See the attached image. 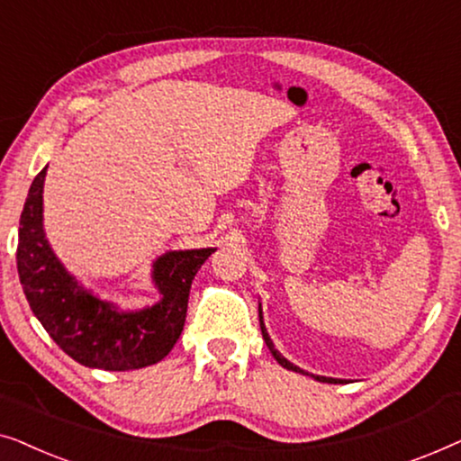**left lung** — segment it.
I'll use <instances>...</instances> for the list:
<instances>
[{
	"instance_id": "left-lung-1",
	"label": "left lung",
	"mask_w": 461,
	"mask_h": 461,
	"mask_svg": "<svg viewBox=\"0 0 461 461\" xmlns=\"http://www.w3.org/2000/svg\"><path fill=\"white\" fill-rule=\"evenodd\" d=\"M260 330H262V338H264V342H267V346H268V350L273 352V357L276 358V363L281 365V367H285V369H292V371H298V374H304V375H308L306 371H302L300 367H295L294 363H289L287 358H283L279 352L275 350V346H273V342H270V338H268V331H267V327H264V323H262V308H260ZM314 380H319V382H330V384H336L338 380H331V377H323V375H312Z\"/></svg>"
}]
</instances>
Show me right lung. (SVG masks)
<instances>
[{
  "mask_svg": "<svg viewBox=\"0 0 461 461\" xmlns=\"http://www.w3.org/2000/svg\"><path fill=\"white\" fill-rule=\"evenodd\" d=\"M46 169L29 188L18 229V276L31 311L50 338L86 367L130 371L159 363L185 327L194 275L216 249L169 251L159 258L153 279L163 300L147 311L119 312L81 289L50 249L41 224Z\"/></svg>",
  "mask_w": 461,
  "mask_h": 461,
  "instance_id": "obj_1",
  "label": "right lung"
}]
</instances>
